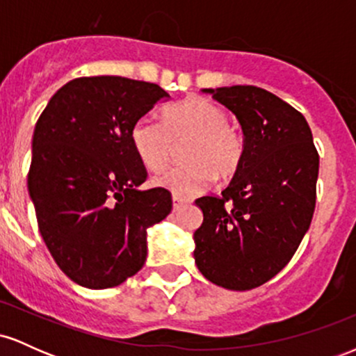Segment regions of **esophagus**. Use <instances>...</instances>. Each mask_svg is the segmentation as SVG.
<instances>
[{"instance_id":"esophagus-1","label":"esophagus","mask_w":356,"mask_h":356,"mask_svg":"<svg viewBox=\"0 0 356 356\" xmlns=\"http://www.w3.org/2000/svg\"><path fill=\"white\" fill-rule=\"evenodd\" d=\"M187 202H189V201H187V199L179 197V195H174V197H172V207H174V211L181 209L184 204H187Z\"/></svg>"}]
</instances>
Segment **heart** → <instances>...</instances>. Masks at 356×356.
I'll return each instance as SVG.
<instances>
[{
  "instance_id": "obj_1",
  "label": "heart",
  "mask_w": 356,
  "mask_h": 356,
  "mask_svg": "<svg viewBox=\"0 0 356 356\" xmlns=\"http://www.w3.org/2000/svg\"><path fill=\"white\" fill-rule=\"evenodd\" d=\"M162 120L144 118L132 129V144L147 169L159 170L169 162L174 142L191 138L186 149L189 164L162 170L154 177L161 189L179 197L206 191L216 175L229 179L243 162L244 142L220 105L204 97H189L162 110Z\"/></svg>"
}]
</instances>
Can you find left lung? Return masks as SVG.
<instances>
[{
  "label": "left lung",
  "instance_id": "1",
  "mask_svg": "<svg viewBox=\"0 0 356 356\" xmlns=\"http://www.w3.org/2000/svg\"><path fill=\"white\" fill-rule=\"evenodd\" d=\"M239 120L244 155L220 195L195 201L204 220L194 257L211 283L257 288L289 263L316 202L320 157L306 118L275 93L252 85L202 88Z\"/></svg>",
  "mask_w": 356,
  "mask_h": 356
}]
</instances>
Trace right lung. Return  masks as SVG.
I'll return each mask as SVG.
<instances>
[{"instance_id":"add662e5","label":"right lung","mask_w":356,"mask_h":356,"mask_svg":"<svg viewBox=\"0 0 356 356\" xmlns=\"http://www.w3.org/2000/svg\"><path fill=\"white\" fill-rule=\"evenodd\" d=\"M170 95L124 76L63 85L35 125L28 192L40 234L76 284L105 289L144 266L147 229L172 209L170 192L140 191L147 170L134 125Z\"/></svg>"}]
</instances>
